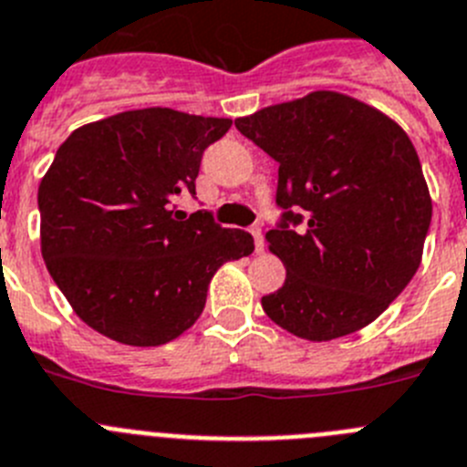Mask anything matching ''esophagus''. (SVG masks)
<instances>
[{
	"instance_id": "obj_1",
	"label": "esophagus",
	"mask_w": 467,
	"mask_h": 467,
	"mask_svg": "<svg viewBox=\"0 0 467 467\" xmlns=\"http://www.w3.org/2000/svg\"><path fill=\"white\" fill-rule=\"evenodd\" d=\"M251 234H254V242H255V254H263V251H265L263 233H260L258 228H251Z\"/></svg>"
}]
</instances>
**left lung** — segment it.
I'll return each instance as SVG.
<instances>
[{"label":"left lung","mask_w":467,"mask_h":467,"mask_svg":"<svg viewBox=\"0 0 467 467\" xmlns=\"http://www.w3.org/2000/svg\"><path fill=\"white\" fill-rule=\"evenodd\" d=\"M234 125L279 162L284 213L265 239L285 281L263 297L265 314L309 342L375 321L417 275L431 228V192L405 130L333 90L265 107Z\"/></svg>","instance_id":"1"}]
</instances>
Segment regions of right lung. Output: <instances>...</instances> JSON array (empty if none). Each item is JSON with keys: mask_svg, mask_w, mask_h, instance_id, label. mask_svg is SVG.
Here are the masks:
<instances>
[{"mask_svg": "<svg viewBox=\"0 0 467 467\" xmlns=\"http://www.w3.org/2000/svg\"><path fill=\"white\" fill-rule=\"evenodd\" d=\"M230 119L123 111L74 130L39 186L41 255L83 323L130 347H161L200 318L207 288L254 237L209 212L186 216L209 144Z\"/></svg>", "mask_w": 467, "mask_h": 467, "instance_id": "obj_1", "label": "right lung"}]
</instances>
